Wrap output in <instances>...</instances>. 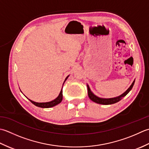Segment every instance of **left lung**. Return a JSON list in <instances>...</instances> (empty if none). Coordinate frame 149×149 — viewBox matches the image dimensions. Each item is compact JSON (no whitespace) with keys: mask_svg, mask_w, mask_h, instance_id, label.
<instances>
[{"mask_svg":"<svg viewBox=\"0 0 149 149\" xmlns=\"http://www.w3.org/2000/svg\"><path fill=\"white\" fill-rule=\"evenodd\" d=\"M134 81L132 82L131 86H130V87L128 89H127L126 91L123 93L122 95H120V96H118L116 97V98H108V99H106V98H99V97H97L96 96H95L94 94L91 91V89L89 87V86H87V90H88V96H89V98L92 100L93 102L96 103V104H102V105H110V104H115V103L118 102L119 101L122 99L124 96H125L127 94L129 93V91L130 90L132 89V88L134 86Z\"/></svg>","mask_w":149,"mask_h":149,"instance_id":"1","label":"left lung"}]
</instances>
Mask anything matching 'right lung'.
I'll return each instance as SVG.
<instances>
[{
    "label": "right lung",
    "instance_id": "obj_1",
    "mask_svg": "<svg viewBox=\"0 0 149 149\" xmlns=\"http://www.w3.org/2000/svg\"><path fill=\"white\" fill-rule=\"evenodd\" d=\"M68 77H69V76H68V77H66V78L65 79L64 82H65L67 79H68ZM64 82H63V84H64ZM62 98H63V96H62V88L61 91H60L58 96L56 99H54V100H53V101L49 102H45V103H37V102H33V101H32V100H29V101L31 102L33 104H34L35 105L37 106V107H41V108H50V107H54V106H55V105H58V104H60V103L62 102Z\"/></svg>",
    "mask_w": 149,
    "mask_h": 149
}]
</instances>
